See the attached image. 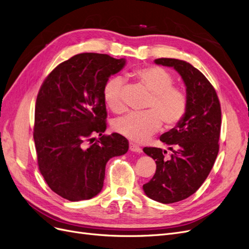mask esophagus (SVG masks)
I'll list each match as a JSON object with an SVG mask.
<instances>
[{"label": "esophagus", "instance_id": "esophagus-1", "mask_svg": "<svg viewBox=\"0 0 249 249\" xmlns=\"http://www.w3.org/2000/svg\"><path fill=\"white\" fill-rule=\"evenodd\" d=\"M129 149H130V151L135 152V153H139V154H141V153L142 152L141 146H140L139 144L134 143V142H130V143H129Z\"/></svg>", "mask_w": 249, "mask_h": 249}]
</instances>
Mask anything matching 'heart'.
Here are the masks:
<instances>
[{"label":"heart","instance_id":"b5f03b06","mask_svg":"<svg viewBox=\"0 0 249 249\" xmlns=\"http://www.w3.org/2000/svg\"><path fill=\"white\" fill-rule=\"evenodd\" d=\"M132 76L151 96L144 107L146 112L129 113L115 120L113 128L118 133L131 141L142 142L157 132L162 122L166 128H174L182 122L188 113L189 96L185 89L173 85L174 80L168 71L150 66L134 70ZM122 84L121 78L112 77L103 88L105 104L114 113L124 110Z\"/></svg>","mask_w":249,"mask_h":249}]
</instances>
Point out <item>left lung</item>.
Returning a JSON list of instances; mask_svg holds the SVG:
<instances>
[{"instance_id":"left-lung-1","label":"left lung","mask_w":249,"mask_h":249,"mask_svg":"<svg viewBox=\"0 0 249 249\" xmlns=\"http://www.w3.org/2000/svg\"><path fill=\"white\" fill-rule=\"evenodd\" d=\"M155 62L176 69L189 96L185 119L160 137L172 152L170 157H165L167 152L160 148H143L157 165L153 178L143 185L145 195L169 204L194 194L213 169L219 150L222 109L214 87L192 64L174 58H158Z\"/></svg>"}]
</instances>
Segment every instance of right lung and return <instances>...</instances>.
<instances>
[{
	"mask_svg": "<svg viewBox=\"0 0 249 249\" xmlns=\"http://www.w3.org/2000/svg\"><path fill=\"white\" fill-rule=\"evenodd\" d=\"M124 66V58L107 54H77L59 63L39 90L34 126L38 166L49 188L64 199L96 196L107 161L129 148L121 134H104L107 113L103 88Z\"/></svg>",
	"mask_w": 249,
	"mask_h": 249,
	"instance_id": "1",
	"label": "right lung"
}]
</instances>
